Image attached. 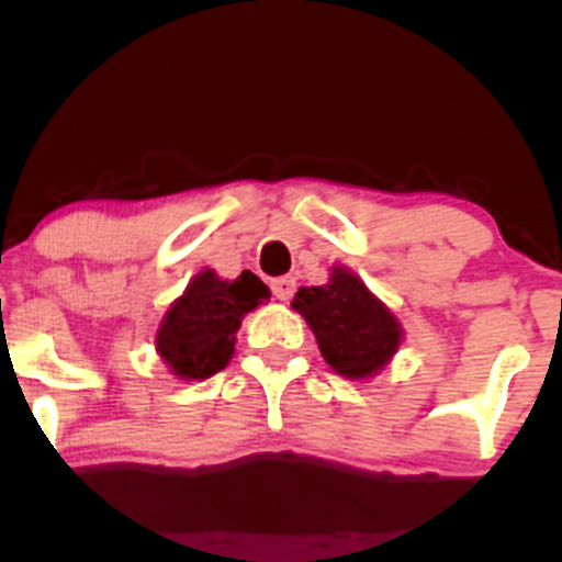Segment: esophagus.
Returning a JSON list of instances; mask_svg holds the SVG:
<instances>
[{"label": "esophagus", "instance_id": "34e87169", "mask_svg": "<svg viewBox=\"0 0 562 562\" xmlns=\"http://www.w3.org/2000/svg\"><path fill=\"white\" fill-rule=\"evenodd\" d=\"M272 293H274V299L288 301L290 295L295 293V280H293V277H277V280H272Z\"/></svg>", "mask_w": 562, "mask_h": 562}]
</instances>
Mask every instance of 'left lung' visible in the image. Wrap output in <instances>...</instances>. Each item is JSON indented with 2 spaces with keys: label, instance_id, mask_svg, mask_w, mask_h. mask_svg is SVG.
<instances>
[{
  "label": "left lung",
  "instance_id": "8db88e82",
  "mask_svg": "<svg viewBox=\"0 0 562 562\" xmlns=\"http://www.w3.org/2000/svg\"><path fill=\"white\" fill-rule=\"evenodd\" d=\"M290 306L306 319L327 364L348 380L375 378L404 340L396 314L348 267L335 263L325 285L299 288Z\"/></svg>",
  "mask_w": 562,
  "mask_h": 562
}]
</instances>
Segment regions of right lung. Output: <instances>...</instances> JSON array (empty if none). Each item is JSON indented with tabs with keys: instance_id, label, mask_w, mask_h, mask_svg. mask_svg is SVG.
Returning a JSON list of instances; mask_svg holds the SVG:
<instances>
[{
	"instance_id": "obj_1",
	"label": "right lung",
	"mask_w": 562,
	"mask_h": 562,
	"mask_svg": "<svg viewBox=\"0 0 562 562\" xmlns=\"http://www.w3.org/2000/svg\"><path fill=\"white\" fill-rule=\"evenodd\" d=\"M272 299L254 272L222 280L203 269L171 303L156 333L160 362L179 380H205L229 364L243 317Z\"/></svg>"
}]
</instances>
